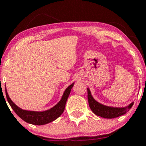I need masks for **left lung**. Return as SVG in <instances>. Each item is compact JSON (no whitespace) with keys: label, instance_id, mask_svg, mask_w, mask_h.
Here are the masks:
<instances>
[{"label":"left lung","instance_id":"obj_1","mask_svg":"<svg viewBox=\"0 0 146 146\" xmlns=\"http://www.w3.org/2000/svg\"><path fill=\"white\" fill-rule=\"evenodd\" d=\"M87 90H88V104H89L90 109L95 115L104 117V118L113 119L124 115L132 108L134 104V102H132L130 104L125 107H122V108L107 106L99 103L94 100V98L92 97L89 88H87Z\"/></svg>","mask_w":146,"mask_h":146}]
</instances>
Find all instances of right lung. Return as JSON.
Wrapping results in <instances>:
<instances>
[{"label":"right lung","instance_id":"1","mask_svg":"<svg viewBox=\"0 0 146 146\" xmlns=\"http://www.w3.org/2000/svg\"><path fill=\"white\" fill-rule=\"evenodd\" d=\"M73 84H74V83L70 85L65 90L62 97L61 100L55 106H53L51 109L42 112L29 111V110L21 109V108L17 106L14 102L11 101L9 95H8V93L7 92V89L5 88L6 98L8 102H9V105L11 106V108L14 110L15 113L17 114L18 116L21 117L22 119L24 120L27 123H31V124L38 125H44L56 120L57 118H58L63 113L65 108L66 102L67 101V99L68 96H69V94L71 93V88H73Z\"/></svg>","mask_w":146,"mask_h":146}]
</instances>
